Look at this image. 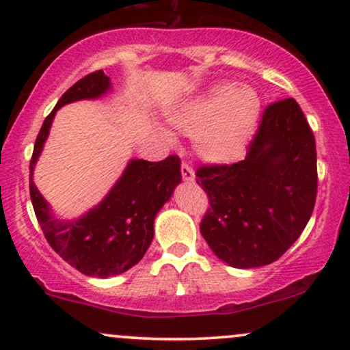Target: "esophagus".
Instances as JSON below:
<instances>
[{"label": "esophagus", "instance_id": "esophagus-1", "mask_svg": "<svg viewBox=\"0 0 350 350\" xmlns=\"http://www.w3.org/2000/svg\"><path fill=\"white\" fill-rule=\"evenodd\" d=\"M180 174H183L184 180H187V183H191V180H194V178H196L194 170H192L187 163L180 164Z\"/></svg>", "mask_w": 350, "mask_h": 350}]
</instances>
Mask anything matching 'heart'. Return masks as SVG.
I'll list each match as a JSON object with an SVG mask.
<instances>
[{"instance_id": "b5f03b06", "label": "heart", "mask_w": 350, "mask_h": 350, "mask_svg": "<svg viewBox=\"0 0 350 350\" xmlns=\"http://www.w3.org/2000/svg\"><path fill=\"white\" fill-rule=\"evenodd\" d=\"M262 100L252 87L219 83L172 115L184 133L194 135L196 151L215 164L234 163L243 154L258 122Z\"/></svg>"}]
</instances>
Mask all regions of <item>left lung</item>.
Returning a JSON list of instances; mask_svg holds the SVG:
<instances>
[{
  "mask_svg": "<svg viewBox=\"0 0 350 350\" xmlns=\"http://www.w3.org/2000/svg\"><path fill=\"white\" fill-rule=\"evenodd\" d=\"M196 180L211 204L200 222L211 250L235 268L276 262L304 230L317 194L314 135L298 102L270 103L245 159L202 164Z\"/></svg>",
  "mask_w": 350,
  "mask_h": 350,
  "instance_id": "obj_1",
  "label": "left lung"
}]
</instances>
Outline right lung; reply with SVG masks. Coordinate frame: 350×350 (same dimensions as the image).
I'll use <instances>...</instances> for the list:
<instances>
[{
    "label": "right lung",
    "mask_w": 350,
    "mask_h": 350,
    "mask_svg": "<svg viewBox=\"0 0 350 350\" xmlns=\"http://www.w3.org/2000/svg\"><path fill=\"white\" fill-rule=\"evenodd\" d=\"M108 88L110 79L103 70L92 72L75 82L44 120L29 164L31 202L52 250L75 270L98 278L124 273L143 258L154 237V217L180 183L178 156H167L158 163L131 159L122 178L97 207L72 222H60L52 217L49 206L34 186L33 170L55 111L66 103L97 98Z\"/></svg>",
    "instance_id": "right-lung-1"
}]
</instances>
